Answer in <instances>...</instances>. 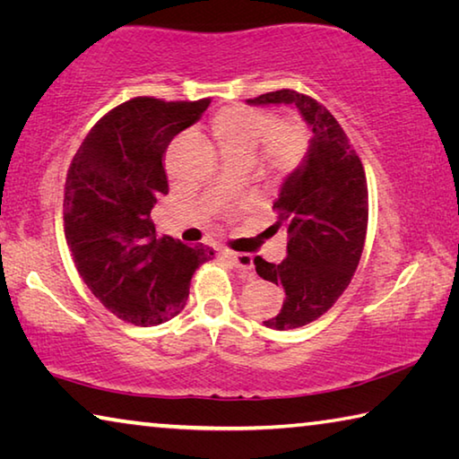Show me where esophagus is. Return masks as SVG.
Instances as JSON below:
<instances>
[{"label":"esophagus","mask_w":459,"mask_h":459,"mask_svg":"<svg viewBox=\"0 0 459 459\" xmlns=\"http://www.w3.org/2000/svg\"><path fill=\"white\" fill-rule=\"evenodd\" d=\"M224 259H229L235 265L245 279H253V257L248 253H232V251H221Z\"/></svg>","instance_id":"34e87169"}]
</instances>
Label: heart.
Returning <instances> with one entry per match:
<instances>
[{
  "label": "heart",
  "mask_w": 459,
  "mask_h": 459,
  "mask_svg": "<svg viewBox=\"0 0 459 459\" xmlns=\"http://www.w3.org/2000/svg\"><path fill=\"white\" fill-rule=\"evenodd\" d=\"M211 127L229 161H248L255 153L259 164L271 172H287L299 166L309 143L307 129L299 119H273V115L263 108L247 105L219 108Z\"/></svg>",
  "instance_id": "1"
}]
</instances>
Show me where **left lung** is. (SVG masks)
Returning a JSON list of instances; mask_svg holds the SVG:
<instances>
[{"instance_id": "1", "label": "left lung", "mask_w": 459, "mask_h": 459, "mask_svg": "<svg viewBox=\"0 0 459 459\" xmlns=\"http://www.w3.org/2000/svg\"><path fill=\"white\" fill-rule=\"evenodd\" d=\"M247 103L295 105L314 134L304 164L273 202L275 229L287 230V257L277 265L255 257L259 277L285 290L279 314L263 324L291 330L324 316L352 281L367 238V174L344 129L316 99L281 89Z\"/></svg>"}]
</instances>
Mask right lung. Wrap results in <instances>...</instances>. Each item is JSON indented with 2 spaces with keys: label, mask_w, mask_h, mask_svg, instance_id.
<instances>
[{
  "label": "right lung",
  "mask_w": 459,
  "mask_h": 459,
  "mask_svg": "<svg viewBox=\"0 0 459 459\" xmlns=\"http://www.w3.org/2000/svg\"><path fill=\"white\" fill-rule=\"evenodd\" d=\"M211 99L135 97L84 137L65 184V235L82 281L123 322L155 325L178 316L211 247L155 235L152 208L168 194L164 153Z\"/></svg>",
  "instance_id": "right-lung-1"
}]
</instances>
